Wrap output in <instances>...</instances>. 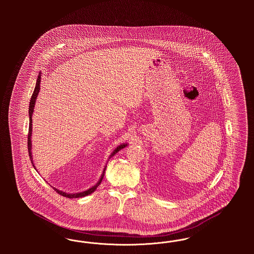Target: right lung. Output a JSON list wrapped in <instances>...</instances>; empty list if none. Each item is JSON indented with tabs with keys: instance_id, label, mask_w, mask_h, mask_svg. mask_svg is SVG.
<instances>
[{
	"instance_id": "right-lung-1",
	"label": "right lung",
	"mask_w": 254,
	"mask_h": 254,
	"mask_svg": "<svg viewBox=\"0 0 254 254\" xmlns=\"http://www.w3.org/2000/svg\"><path fill=\"white\" fill-rule=\"evenodd\" d=\"M41 76H42V74L41 72L39 73V75H38V78H37V82L36 85H35V89H34V91H33V94H32V96H31V100H30V103H29V110H28V115H29V128H28V138H27V147H28V153H29V158H30V160H31V163H32V165H33V167H34V169H36L35 168V166H34V164H33V158H32V151H31V149H32V144H31V134H32V115H33V111H34V107H35V103H36V99L37 97H38V94H39V91H40V85H41ZM127 145V144H122V145H118L113 151H112V153L110 154V156H109V160L110 158L112 157V156H114L118 151H120L122 148H124V147H126ZM106 169H107V167H105V169L103 170V173H102V175H101V178H100V180L97 182L96 185H94L92 188H90V189H88V190H86L85 191H82V192H77V193H67V192H65V191H62V190H59L58 189H55V188H53L58 193L62 195V196H64V197H66V198H81V197H85L86 195H89V194L92 193V192H94L95 191V190H96L97 188L99 187V185L101 184V182L103 180V178H104V176H105V172H106Z\"/></svg>"
}]
</instances>
